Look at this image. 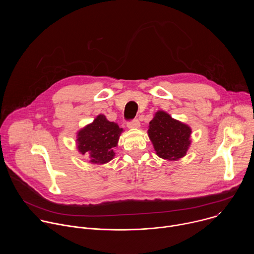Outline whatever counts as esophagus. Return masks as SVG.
<instances>
[{
  "instance_id": "obj_1",
  "label": "esophagus",
  "mask_w": 254,
  "mask_h": 254,
  "mask_svg": "<svg viewBox=\"0 0 254 254\" xmlns=\"http://www.w3.org/2000/svg\"><path fill=\"white\" fill-rule=\"evenodd\" d=\"M139 126H140V124H139L138 120H133V121H130V122L127 123V127H128V128H131V129H133V128H138Z\"/></svg>"
}]
</instances>
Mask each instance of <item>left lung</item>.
Wrapping results in <instances>:
<instances>
[{
    "label": "left lung",
    "mask_w": 254,
    "mask_h": 254,
    "mask_svg": "<svg viewBox=\"0 0 254 254\" xmlns=\"http://www.w3.org/2000/svg\"><path fill=\"white\" fill-rule=\"evenodd\" d=\"M191 132L189 126L173 119L164 111L155 114L148 129L156 154L168 161H177L186 156L191 144Z\"/></svg>",
    "instance_id": "left-lung-1"
}]
</instances>
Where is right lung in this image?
Listing matches in <instances>:
<instances>
[{
	"mask_svg": "<svg viewBox=\"0 0 254 254\" xmlns=\"http://www.w3.org/2000/svg\"><path fill=\"white\" fill-rule=\"evenodd\" d=\"M123 128L114 122L107 121L105 116L99 115L95 120L78 130L77 149L82 155H89L91 164L102 165L115 157L114 148L118 146Z\"/></svg>",
	"mask_w": 254,
	"mask_h": 254,
	"instance_id": "add662e5",
	"label": "right lung"
}]
</instances>
